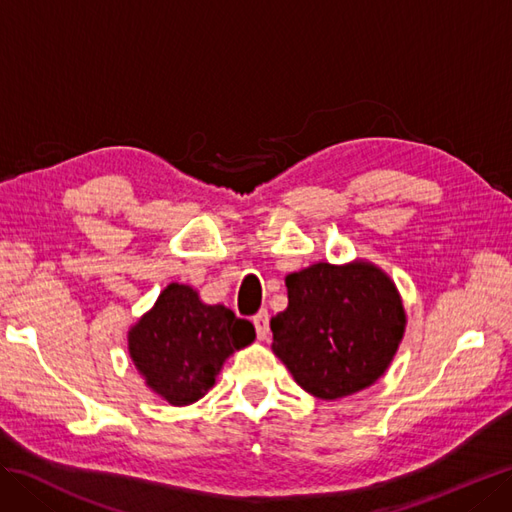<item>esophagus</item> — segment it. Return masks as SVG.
I'll list each match as a JSON object with an SVG mask.
<instances>
[{
  "label": "esophagus",
  "instance_id": "1",
  "mask_svg": "<svg viewBox=\"0 0 512 512\" xmlns=\"http://www.w3.org/2000/svg\"><path fill=\"white\" fill-rule=\"evenodd\" d=\"M254 327L260 339H265L269 335V312L267 309H260V312L254 316Z\"/></svg>",
  "mask_w": 512,
  "mask_h": 512
}]
</instances>
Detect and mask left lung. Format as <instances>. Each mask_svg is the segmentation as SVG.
<instances>
[{"mask_svg": "<svg viewBox=\"0 0 512 512\" xmlns=\"http://www.w3.org/2000/svg\"><path fill=\"white\" fill-rule=\"evenodd\" d=\"M288 307L271 318L273 352L301 389L339 399L374 384L406 331L393 280L371 262H316L286 277Z\"/></svg>", "mask_w": 512, "mask_h": 512, "instance_id": "obj_1", "label": "left lung"}]
</instances>
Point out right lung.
<instances>
[{
	"mask_svg": "<svg viewBox=\"0 0 512 512\" xmlns=\"http://www.w3.org/2000/svg\"><path fill=\"white\" fill-rule=\"evenodd\" d=\"M256 339L254 324L207 305L185 284H168L128 333L132 361L153 393L173 406L205 397L228 356Z\"/></svg>",
	"mask_w": 512,
	"mask_h": 512,
	"instance_id": "1",
	"label": "right lung"
}]
</instances>
